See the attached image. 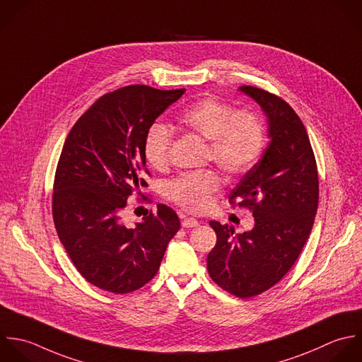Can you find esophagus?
Segmentation results:
<instances>
[{
	"instance_id": "1",
	"label": "esophagus",
	"mask_w": 362,
	"mask_h": 362,
	"mask_svg": "<svg viewBox=\"0 0 362 362\" xmlns=\"http://www.w3.org/2000/svg\"><path fill=\"white\" fill-rule=\"evenodd\" d=\"M182 226H183L185 228H193V227H197V226H199V221H197L196 218H192V217H183Z\"/></svg>"
}]
</instances>
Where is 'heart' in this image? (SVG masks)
Wrapping results in <instances>:
<instances>
[{
  "instance_id": "1",
  "label": "heart",
  "mask_w": 362,
  "mask_h": 362,
  "mask_svg": "<svg viewBox=\"0 0 362 362\" xmlns=\"http://www.w3.org/2000/svg\"><path fill=\"white\" fill-rule=\"evenodd\" d=\"M179 122L190 132L209 141V159L227 176L237 177L247 173L258 160L264 148V127L250 111H235L233 105L217 97H204L186 108ZM173 136L160 122L149 127L144 139L146 162L162 169L168 165ZM221 186L213 170L186 173L166 185V196L187 211L200 213L210 204L213 193Z\"/></svg>"
}]
</instances>
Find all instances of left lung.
Listing matches in <instances>:
<instances>
[{"label": "left lung", "mask_w": 362, "mask_h": 362, "mask_svg": "<svg viewBox=\"0 0 362 362\" xmlns=\"http://www.w3.org/2000/svg\"><path fill=\"white\" fill-rule=\"evenodd\" d=\"M268 118L269 142L261 159L230 193V203L252 211L251 231L235 234L210 221L217 234L207 257L211 279L228 293L247 299L276 285L300 255L315 223L319 176L308 131L281 97L241 86Z\"/></svg>", "instance_id": "obj_1"}]
</instances>
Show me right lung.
Returning <instances> with one entry per match:
<instances>
[{
	"instance_id": "add662e5",
	"label": "right lung",
	"mask_w": 362,
	"mask_h": 362,
	"mask_svg": "<svg viewBox=\"0 0 362 362\" xmlns=\"http://www.w3.org/2000/svg\"><path fill=\"white\" fill-rule=\"evenodd\" d=\"M183 93L142 84L107 93L64 141L52 196L54 227L76 269L103 291L122 295L148 284L180 228L165 204L135 226L121 216L128 197L146 186V131Z\"/></svg>"
}]
</instances>
